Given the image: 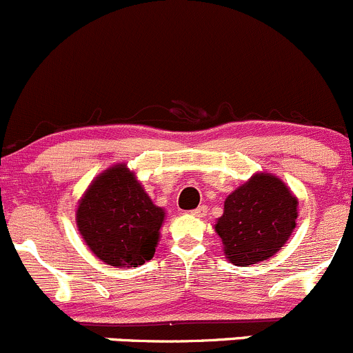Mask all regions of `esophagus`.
<instances>
[{"mask_svg": "<svg viewBox=\"0 0 353 353\" xmlns=\"http://www.w3.org/2000/svg\"><path fill=\"white\" fill-rule=\"evenodd\" d=\"M192 214L197 216V218H204V216L208 214V205H199V208H195L194 211H192Z\"/></svg>", "mask_w": 353, "mask_h": 353, "instance_id": "obj_1", "label": "esophagus"}]
</instances>
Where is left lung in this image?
Listing matches in <instances>:
<instances>
[{
	"mask_svg": "<svg viewBox=\"0 0 353 353\" xmlns=\"http://www.w3.org/2000/svg\"><path fill=\"white\" fill-rule=\"evenodd\" d=\"M296 199L273 175H256L225 201L216 223L225 254L235 266H250L278 252L295 228Z\"/></svg>",
	"mask_w": 353,
	"mask_h": 353,
	"instance_id": "obj_1",
	"label": "left lung"
}]
</instances>
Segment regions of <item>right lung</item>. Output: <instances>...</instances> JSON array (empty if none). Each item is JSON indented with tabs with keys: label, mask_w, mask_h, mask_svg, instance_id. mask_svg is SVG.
I'll list each match as a JSON object with an SVG mask.
<instances>
[{
	"label": "right lung",
	"mask_w": 353,
	"mask_h": 353,
	"mask_svg": "<svg viewBox=\"0 0 353 353\" xmlns=\"http://www.w3.org/2000/svg\"><path fill=\"white\" fill-rule=\"evenodd\" d=\"M165 211L152 204L134 173L117 165L92 181L77 209L89 249L110 266L137 268L156 252Z\"/></svg>",
	"instance_id": "obj_1"
}]
</instances>
